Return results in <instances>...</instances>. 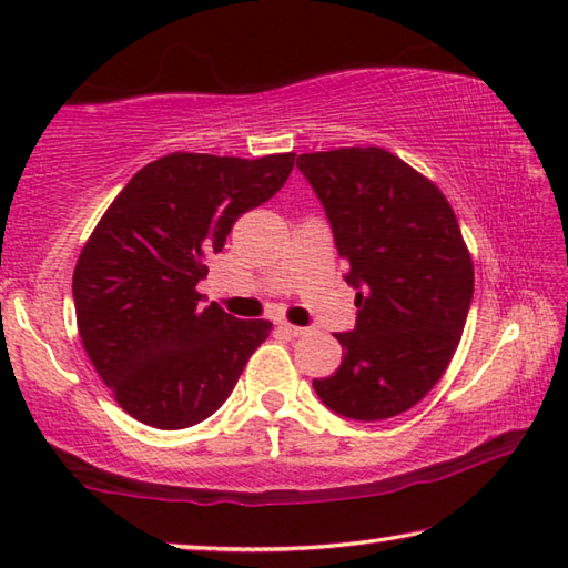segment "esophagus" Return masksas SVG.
I'll return each mask as SVG.
<instances>
[{"label": "esophagus", "mask_w": 568, "mask_h": 568, "mask_svg": "<svg viewBox=\"0 0 568 568\" xmlns=\"http://www.w3.org/2000/svg\"><path fill=\"white\" fill-rule=\"evenodd\" d=\"M278 329H282V333H286V335H292V337H300V335L307 333V329H304V327L290 325V322H278Z\"/></svg>", "instance_id": "obj_1"}]
</instances>
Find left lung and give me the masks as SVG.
<instances>
[{"label":"left lung","instance_id":"8db88e82","mask_svg":"<svg viewBox=\"0 0 568 568\" xmlns=\"http://www.w3.org/2000/svg\"><path fill=\"white\" fill-rule=\"evenodd\" d=\"M296 170L320 197L345 282L357 290L343 363L314 378L322 404L355 422L408 412L442 378L473 304V258L439 187L381 146L312 152Z\"/></svg>","mask_w":568,"mask_h":568}]
</instances>
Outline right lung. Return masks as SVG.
Returning <instances> with one entry per match:
<instances>
[{"mask_svg":"<svg viewBox=\"0 0 568 568\" xmlns=\"http://www.w3.org/2000/svg\"><path fill=\"white\" fill-rule=\"evenodd\" d=\"M294 154L174 152L139 170L95 225L73 272L78 333L136 422L187 429L239 383L268 320H235L197 284L241 213L284 187Z\"/></svg>","mask_w":568,"mask_h":568,"instance_id":"add662e5","label":"right lung"}]
</instances>
